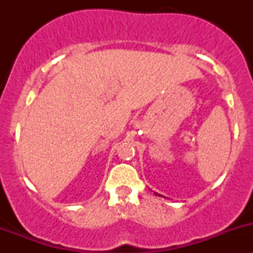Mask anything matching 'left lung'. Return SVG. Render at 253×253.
I'll use <instances>...</instances> for the list:
<instances>
[{
  "instance_id": "8db88e82",
  "label": "left lung",
  "mask_w": 253,
  "mask_h": 253,
  "mask_svg": "<svg viewBox=\"0 0 253 253\" xmlns=\"http://www.w3.org/2000/svg\"><path fill=\"white\" fill-rule=\"evenodd\" d=\"M155 195H158V193H155ZM158 196H160V195H158Z\"/></svg>"
}]
</instances>
